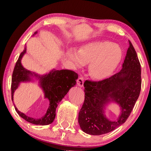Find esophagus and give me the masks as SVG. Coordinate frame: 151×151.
Here are the masks:
<instances>
[{"instance_id":"esophagus-1","label":"esophagus","mask_w":151,"mask_h":151,"mask_svg":"<svg viewBox=\"0 0 151 151\" xmlns=\"http://www.w3.org/2000/svg\"><path fill=\"white\" fill-rule=\"evenodd\" d=\"M77 84L80 87H82L84 85V78L82 77H80L77 80Z\"/></svg>"}]
</instances>
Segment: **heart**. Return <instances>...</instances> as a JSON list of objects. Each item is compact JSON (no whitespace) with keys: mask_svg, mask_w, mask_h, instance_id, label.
Wrapping results in <instances>:
<instances>
[{"mask_svg":"<svg viewBox=\"0 0 151 151\" xmlns=\"http://www.w3.org/2000/svg\"><path fill=\"white\" fill-rule=\"evenodd\" d=\"M67 55L76 67L88 63L90 76L102 80L114 73L122 60L124 52L119 45L109 41H94L82 45L78 51L68 49Z\"/></svg>","mask_w":151,"mask_h":151,"instance_id":"obj_1","label":"heart"}]
</instances>
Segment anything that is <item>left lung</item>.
I'll return each mask as SVG.
<instances>
[{"label": "left lung", "mask_w": 151, "mask_h": 151, "mask_svg": "<svg viewBox=\"0 0 151 151\" xmlns=\"http://www.w3.org/2000/svg\"><path fill=\"white\" fill-rule=\"evenodd\" d=\"M141 65L133 45L129 47L122 69L114 76L99 82H84V102L78 114L82 131L100 135L113 131L127 121L141 91ZM111 103L119 105L121 113L115 121L106 115Z\"/></svg>", "instance_id": "8db88e82"}]
</instances>
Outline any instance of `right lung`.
Masks as SVG:
<instances>
[{
  "label": "right lung",
  "instance_id": "add662e5",
  "mask_svg": "<svg viewBox=\"0 0 151 151\" xmlns=\"http://www.w3.org/2000/svg\"><path fill=\"white\" fill-rule=\"evenodd\" d=\"M36 32L33 36L36 34ZM27 47L25 45L24 50L20 53L15 67H14L12 78V99L14 101V94L20 84L23 82L38 81V86L42 90L44 98L49 102V106L45 115L40 118H34L29 117L24 113L18 110L14 104L16 112L22 118L28 122L36 125H48L54 120L55 117V111L60 102L65 98L71 87L76 84V80L78 75L76 72L71 70L62 69L57 70L53 69L49 73L44 75L29 71L25 69L21 63V60L26 53Z\"/></svg>",
  "mask_w": 151,
  "mask_h": 151
}]
</instances>
